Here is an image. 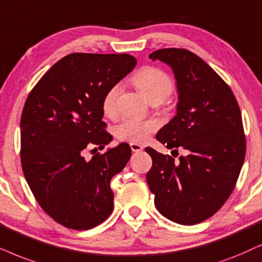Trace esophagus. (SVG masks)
I'll list each match as a JSON object with an SVG mask.
<instances>
[{"label": "esophagus", "instance_id": "1", "mask_svg": "<svg viewBox=\"0 0 262 262\" xmlns=\"http://www.w3.org/2000/svg\"><path fill=\"white\" fill-rule=\"evenodd\" d=\"M129 145H130V148L133 152H140L142 151V148H144L140 144H137V142H130Z\"/></svg>", "mask_w": 262, "mask_h": 262}]
</instances>
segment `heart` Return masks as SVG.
I'll list each match as a JSON object with an SVG mask.
<instances>
[{
    "mask_svg": "<svg viewBox=\"0 0 262 262\" xmlns=\"http://www.w3.org/2000/svg\"><path fill=\"white\" fill-rule=\"evenodd\" d=\"M133 82L142 94L150 101L165 100L173 93L174 85L171 78L154 66H145L133 76ZM121 92V84H114L102 99V110L105 115L114 116L117 112V99ZM158 127L156 120H139L124 118L116 125L115 135L123 141L141 142L150 137Z\"/></svg>",
    "mask_w": 262,
    "mask_h": 262,
    "instance_id": "1",
    "label": "heart"
}]
</instances>
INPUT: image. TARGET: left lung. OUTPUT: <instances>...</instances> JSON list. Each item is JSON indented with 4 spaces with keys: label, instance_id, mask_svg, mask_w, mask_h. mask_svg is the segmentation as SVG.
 Instances as JSON below:
<instances>
[{
    "label": "left lung",
    "instance_id": "left-lung-1",
    "mask_svg": "<svg viewBox=\"0 0 262 262\" xmlns=\"http://www.w3.org/2000/svg\"><path fill=\"white\" fill-rule=\"evenodd\" d=\"M169 65L177 79V116L156 139L184 147L175 161L154 148L146 174L158 211L174 223L196 225L213 216L236 186L244 157L242 115L232 91L204 60L187 49H158L148 57Z\"/></svg>",
    "mask_w": 262,
    "mask_h": 262
}]
</instances>
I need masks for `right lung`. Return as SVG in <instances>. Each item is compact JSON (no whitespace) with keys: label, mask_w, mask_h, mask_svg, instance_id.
Returning a JSON list of instances; mask_svg holds the SVG:
<instances>
[{"label":"right lung","mask_w":262,"mask_h":262,"mask_svg":"<svg viewBox=\"0 0 262 262\" xmlns=\"http://www.w3.org/2000/svg\"><path fill=\"white\" fill-rule=\"evenodd\" d=\"M135 65L129 54L72 53L55 62L26 99L23 171L42 209L62 226L89 230L112 213L110 181L128 163L130 147L123 142L91 161L82 151L112 140L102 122V99Z\"/></svg>","instance_id":"1"}]
</instances>
